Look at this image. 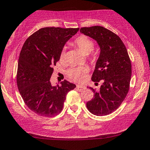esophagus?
<instances>
[{"label":"esophagus","mask_w":150,"mask_h":150,"mask_svg":"<svg viewBox=\"0 0 150 150\" xmlns=\"http://www.w3.org/2000/svg\"><path fill=\"white\" fill-rule=\"evenodd\" d=\"M84 88H85V87L82 86H76V90L78 91H82Z\"/></svg>","instance_id":"34e87169"}]
</instances>
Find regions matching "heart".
I'll use <instances>...</instances> for the list:
<instances>
[{
    "mask_svg": "<svg viewBox=\"0 0 150 150\" xmlns=\"http://www.w3.org/2000/svg\"><path fill=\"white\" fill-rule=\"evenodd\" d=\"M74 45L79 49L85 55H89L94 48L93 41L86 35H81L76 38L74 41ZM65 58V51L63 50L60 54V61L64 62ZM88 73V69L85 67L71 68L67 72L69 78L77 83H81L85 80Z\"/></svg>",
    "mask_w": 150,
    "mask_h": 150,
    "instance_id": "heart-1",
    "label": "heart"
}]
</instances>
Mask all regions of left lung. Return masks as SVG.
<instances>
[{
  "label": "left lung",
  "mask_w": 150,
  "mask_h": 150,
  "mask_svg": "<svg viewBox=\"0 0 150 150\" xmlns=\"http://www.w3.org/2000/svg\"><path fill=\"white\" fill-rule=\"evenodd\" d=\"M80 32L96 40L100 47L91 79L96 85L99 81L103 84L99 91L90 87L94 95L86 107L93 115H108L119 108L128 93L132 66L127 49L117 35L103 27L81 28Z\"/></svg>",
  "instance_id": "left-lung-1"
}]
</instances>
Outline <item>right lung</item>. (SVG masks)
<instances>
[{"label": "right lung", "instance_id": "obj_1", "mask_svg": "<svg viewBox=\"0 0 150 150\" xmlns=\"http://www.w3.org/2000/svg\"><path fill=\"white\" fill-rule=\"evenodd\" d=\"M79 30L43 28L30 36L23 45L18 59L17 84L27 106L39 115H58L67 93L76 88L75 84L67 80L52 86L50 78L64 46Z\"/></svg>", "mask_w": 150, "mask_h": 150}]
</instances>
